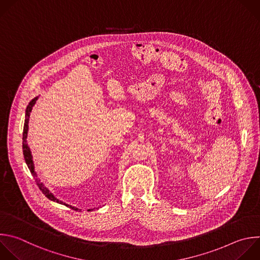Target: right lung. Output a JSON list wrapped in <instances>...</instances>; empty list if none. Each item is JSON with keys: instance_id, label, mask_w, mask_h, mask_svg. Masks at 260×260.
Returning a JSON list of instances; mask_svg holds the SVG:
<instances>
[{"instance_id": "obj_1", "label": "right lung", "mask_w": 260, "mask_h": 260, "mask_svg": "<svg viewBox=\"0 0 260 260\" xmlns=\"http://www.w3.org/2000/svg\"><path fill=\"white\" fill-rule=\"evenodd\" d=\"M37 100H38V98H35L32 101H30L29 104H28L27 107H26V110H25V121H24V126H23V138H22V140H23V142H22V148H23V155H24L25 162H26V164H27V166H28L30 172L32 174L34 178H35V181H36L38 187L40 188V190L43 192V194H44L48 199H50L51 201H55V202H57V203H60V204H64V205H66V206H68L69 208L73 209V210H78V208L72 207L71 205H68V204H65V203L59 201L57 198H55L54 195H53L46 187H44V185H43L42 183H40V181H39V179H38V177H37V175H36V172H35V166H34V162H32V157H31V153H30V150H29V148H28V145H27V143H26V138H27L28 121H29L30 112H31V109H32L34 105L36 104ZM89 210H90V209H89Z\"/></svg>"}]
</instances>
